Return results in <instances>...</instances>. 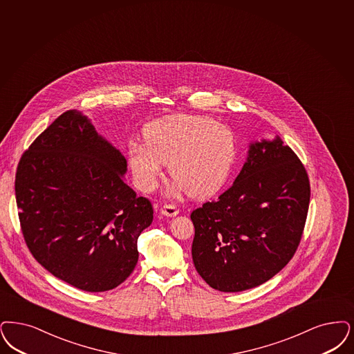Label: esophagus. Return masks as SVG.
I'll return each mask as SVG.
<instances>
[{"instance_id":"obj_1","label":"esophagus","mask_w":354,"mask_h":354,"mask_svg":"<svg viewBox=\"0 0 354 354\" xmlns=\"http://www.w3.org/2000/svg\"><path fill=\"white\" fill-rule=\"evenodd\" d=\"M160 212H162L163 216H167V217H175V216L179 213V209H178V208H176V205H174V204H166V205H163V207H162Z\"/></svg>"}]
</instances>
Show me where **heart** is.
Returning <instances> with one entry per match:
<instances>
[{
	"mask_svg": "<svg viewBox=\"0 0 354 354\" xmlns=\"http://www.w3.org/2000/svg\"><path fill=\"white\" fill-rule=\"evenodd\" d=\"M145 142H131L129 167L137 187L151 192L165 165L178 189L194 198H207L227 183L237 156L230 127L207 115L175 114L156 120L143 129Z\"/></svg>",
	"mask_w": 354,
	"mask_h": 354,
	"instance_id": "heart-1",
	"label": "heart"
}]
</instances>
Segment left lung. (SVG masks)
<instances>
[{
  "mask_svg": "<svg viewBox=\"0 0 354 354\" xmlns=\"http://www.w3.org/2000/svg\"><path fill=\"white\" fill-rule=\"evenodd\" d=\"M310 196L307 171L278 136L252 142L233 185L191 213L200 277L223 292L268 282L297 252Z\"/></svg>",
  "mask_w": 354,
  "mask_h": 354,
  "instance_id": "1",
  "label": "left lung"
}]
</instances>
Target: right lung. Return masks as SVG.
<instances>
[{"label": "right lung", "instance_id": "right-lung-1", "mask_svg": "<svg viewBox=\"0 0 354 354\" xmlns=\"http://www.w3.org/2000/svg\"><path fill=\"white\" fill-rule=\"evenodd\" d=\"M127 171L125 156L76 109L24 153L15 174L21 227L31 254L54 277L101 292L133 272L137 241L154 211L127 185Z\"/></svg>", "mask_w": 354, "mask_h": 354}]
</instances>
